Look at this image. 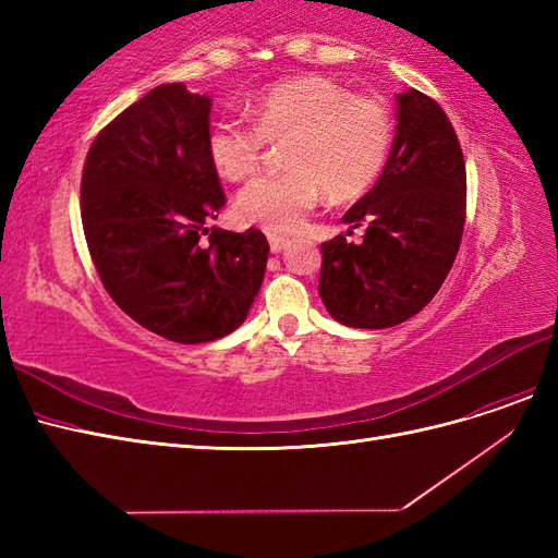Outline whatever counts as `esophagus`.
I'll return each mask as SVG.
<instances>
[{"label": "esophagus", "instance_id": "obj_1", "mask_svg": "<svg viewBox=\"0 0 558 558\" xmlns=\"http://www.w3.org/2000/svg\"><path fill=\"white\" fill-rule=\"evenodd\" d=\"M286 246H289V240L286 238H277V234L275 238H269V248H272V253H281Z\"/></svg>", "mask_w": 558, "mask_h": 558}]
</instances>
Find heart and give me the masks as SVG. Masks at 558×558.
Returning <instances> with one entry per match:
<instances>
[{"mask_svg": "<svg viewBox=\"0 0 558 558\" xmlns=\"http://www.w3.org/2000/svg\"><path fill=\"white\" fill-rule=\"evenodd\" d=\"M248 121L221 116L207 130L211 170L232 183L258 172L265 144H281L286 170L260 177L238 197V216L269 232H295L324 191L332 199L365 193L388 162L393 113L381 97L307 74L272 83L248 102Z\"/></svg>", "mask_w": 558, "mask_h": 558, "instance_id": "b5f03b06", "label": "heart"}]
</instances>
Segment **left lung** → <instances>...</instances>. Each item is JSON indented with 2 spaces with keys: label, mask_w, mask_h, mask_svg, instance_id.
Returning a JSON list of instances; mask_svg holds the SVG:
<instances>
[{
  "label": "left lung",
  "mask_w": 558,
  "mask_h": 558,
  "mask_svg": "<svg viewBox=\"0 0 558 558\" xmlns=\"http://www.w3.org/2000/svg\"><path fill=\"white\" fill-rule=\"evenodd\" d=\"M465 160L453 125L433 97L398 95V132L375 189L342 221L365 226L320 244L318 295L349 328H391L440 291L465 226ZM351 232V230H349Z\"/></svg>",
  "instance_id": "left-lung-1"
}]
</instances>
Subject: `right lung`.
Returning <instances> with one entry per match:
<instances>
[{"instance_id": "1", "label": "right lung", "mask_w": 558, "mask_h": 558, "mask_svg": "<svg viewBox=\"0 0 558 558\" xmlns=\"http://www.w3.org/2000/svg\"><path fill=\"white\" fill-rule=\"evenodd\" d=\"M211 99L165 83L99 130L83 165L81 221L107 293L146 330L202 344L244 324L269 244L205 223L226 205L207 158Z\"/></svg>"}]
</instances>
